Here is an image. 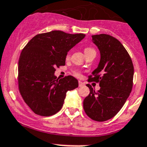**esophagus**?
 I'll use <instances>...</instances> for the list:
<instances>
[{
	"label": "esophagus",
	"instance_id": "1",
	"mask_svg": "<svg viewBox=\"0 0 147 147\" xmlns=\"http://www.w3.org/2000/svg\"><path fill=\"white\" fill-rule=\"evenodd\" d=\"M84 86V83L82 82H81V81H79V86L80 87H81V86Z\"/></svg>",
	"mask_w": 147,
	"mask_h": 147
}]
</instances>
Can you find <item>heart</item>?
Here are the masks:
<instances>
[{
  "instance_id": "1",
  "label": "heart",
  "mask_w": 147,
  "mask_h": 147,
  "mask_svg": "<svg viewBox=\"0 0 147 147\" xmlns=\"http://www.w3.org/2000/svg\"><path fill=\"white\" fill-rule=\"evenodd\" d=\"M91 52H95V51H94V50L93 48H91V47H86V48H85V53H86V54H87V53H91ZM67 58H69V54L67 55ZM75 74H76V76H79V75H80V74L77 72H76L75 73Z\"/></svg>"
}]
</instances>
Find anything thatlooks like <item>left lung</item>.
I'll list each match as a JSON object with an SVG mask.
<instances>
[{"label": "left lung", "instance_id": "obj_1", "mask_svg": "<svg viewBox=\"0 0 147 147\" xmlns=\"http://www.w3.org/2000/svg\"><path fill=\"white\" fill-rule=\"evenodd\" d=\"M91 37L100 51V59L88 80L99 82L100 89L95 91L88 84L90 94L84 100L83 108L92 120L106 121L119 112L129 96L134 67L125 47L115 37L107 34Z\"/></svg>", "mask_w": 147, "mask_h": 147}]
</instances>
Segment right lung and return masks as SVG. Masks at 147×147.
I'll list each match as a JSON object with an SVG mask.
<instances>
[{"mask_svg":"<svg viewBox=\"0 0 147 147\" xmlns=\"http://www.w3.org/2000/svg\"><path fill=\"white\" fill-rule=\"evenodd\" d=\"M85 36L53 30L36 35L21 51L18 87L24 102L35 114L55 115L63 106L67 91L78 87V80L72 76L56 79L55 68L65 65L67 52Z\"/></svg>","mask_w":147,"mask_h":147,"instance_id":"obj_1","label":"right lung"}]
</instances>
